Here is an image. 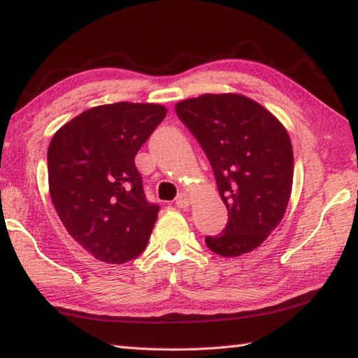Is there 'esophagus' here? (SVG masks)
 <instances>
[{
  "label": "esophagus",
  "mask_w": 358,
  "mask_h": 358,
  "mask_svg": "<svg viewBox=\"0 0 358 358\" xmlns=\"http://www.w3.org/2000/svg\"><path fill=\"white\" fill-rule=\"evenodd\" d=\"M191 203H192V199H191V196H189L187 194H180V195H178L177 206H178L180 209L189 208V204H191Z\"/></svg>",
  "instance_id": "obj_1"
}]
</instances>
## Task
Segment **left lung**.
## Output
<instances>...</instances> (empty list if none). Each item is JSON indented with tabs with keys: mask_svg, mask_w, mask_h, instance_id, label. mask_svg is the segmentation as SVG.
<instances>
[{
	"mask_svg": "<svg viewBox=\"0 0 358 358\" xmlns=\"http://www.w3.org/2000/svg\"><path fill=\"white\" fill-rule=\"evenodd\" d=\"M215 173L227 224L208 248L222 257L252 252L280 224L292 192L294 152L286 127L241 94H204L175 106Z\"/></svg>",
	"mask_w": 358,
	"mask_h": 358,
	"instance_id": "8db88e82",
	"label": "left lung"
}]
</instances>
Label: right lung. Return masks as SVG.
Wrapping results in <instances>:
<instances>
[{
    "mask_svg": "<svg viewBox=\"0 0 358 358\" xmlns=\"http://www.w3.org/2000/svg\"><path fill=\"white\" fill-rule=\"evenodd\" d=\"M166 113L154 103L103 104L52 136V203L71 237L96 260L123 264L148 245L159 208L146 201L135 155Z\"/></svg>",
    "mask_w": 358,
    "mask_h": 358,
    "instance_id": "add662e5",
    "label": "right lung"
}]
</instances>
